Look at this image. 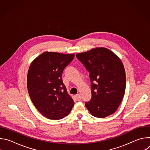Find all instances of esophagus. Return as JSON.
I'll list each match as a JSON object with an SVG mask.
<instances>
[{"mask_svg":"<svg viewBox=\"0 0 150 150\" xmlns=\"http://www.w3.org/2000/svg\"><path fill=\"white\" fill-rule=\"evenodd\" d=\"M75 97H76V100H78V101H80L81 100V96H80V94H76V95H75Z\"/></svg>","mask_w":150,"mask_h":150,"instance_id":"esophagus-1","label":"esophagus"}]
</instances>
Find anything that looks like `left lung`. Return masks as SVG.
I'll return each mask as SVG.
<instances>
[{"label":"left lung","mask_w":150,"mask_h":150,"mask_svg":"<svg viewBox=\"0 0 150 150\" xmlns=\"http://www.w3.org/2000/svg\"><path fill=\"white\" fill-rule=\"evenodd\" d=\"M76 56L90 72L92 97L85 103L86 108L96 117L112 115L125 92L126 75L120 59L105 47H96Z\"/></svg>","instance_id":"8db88e82"}]
</instances>
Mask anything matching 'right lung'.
<instances>
[{
    "instance_id": "add662e5",
    "label": "right lung",
    "mask_w": 150,
    "mask_h": 150,
    "mask_svg": "<svg viewBox=\"0 0 150 150\" xmlns=\"http://www.w3.org/2000/svg\"><path fill=\"white\" fill-rule=\"evenodd\" d=\"M75 54L45 52L34 59L27 74V88L35 108L46 117L59 120L68 116L74 101L63 83V69Z\"/></svg>"
}]
</instances>
